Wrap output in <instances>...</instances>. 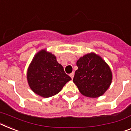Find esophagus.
<instances>
[{"label": "esophagus", "mask_w": 131, "mask_h": 131, "mask_svg": "<svg viewBox=\"0 0 131 131\" xmlns=\"http://www.w3.org/2000/svg\"><path fill=\"white\" fill-rule=\"evenodd\" d=\"M74 75H75V73H72L71 74H70V77H71V78L73 79V77H74Z\"/></svg>", "instance_id": "1"}]
</instances>
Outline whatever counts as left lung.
I'll list each match as a JSON object with an SVG mask.
<instances>
[{"label": "left lung", "instance_id": "8db88e82", "mask_svg": "<svg viewBox=\"0 0 131 131\" xmlns=\"http://www.w3.org/2000/svg\"><path fill=\"white\" fill-rule=\"evenodd\" d=\"M73 82L84 96L95 98L102 95L110 88L112 73L106 61L94 52L80 57L77 62Z\"/></svg>", "mask_w": 131, "mask_h": 131}]
</instances>
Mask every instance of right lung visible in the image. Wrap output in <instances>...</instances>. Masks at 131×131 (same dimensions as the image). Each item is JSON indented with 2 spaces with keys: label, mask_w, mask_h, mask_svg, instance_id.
I'll return each mask as SVG.
<instances>
[{
  "label": "right lung",
  "mask_w": 131,
  "mask_h": 131,
  "mask_svg": "<svg viewBox=\"0 0 131 131\" xmlns=\"http://www.w3.org/2000/svg\"><path fill=\"white\" fill-rule=\"evenodd\" d=\"M27 79L31 90L46 98L59 93L71 78L57 62L56 56L42 49L36 53L29 64Z\"/></svg>",
  "instance_id": "right-lung-1"
}]
</instances>
